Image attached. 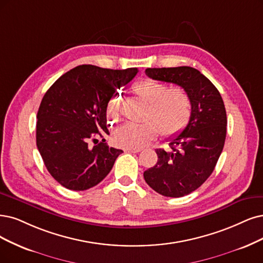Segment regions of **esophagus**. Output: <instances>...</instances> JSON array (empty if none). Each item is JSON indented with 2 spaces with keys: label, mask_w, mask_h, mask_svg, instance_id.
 Wrapping results in <instances>:
<instances>
[{
  "label": "esophagus",
  "mask_w": 263,
  "mask_h": 263,
  "mask_svg": "<svg viewBox=\"0 0 263 263\" xmlns=\"http://www.w3.org/2000/svg\"><path fill=\"white\" fill-rule=\"evenodd\" d=\"M142 151V148H124V152L128 153H140Z\"/></svg>",
  "instance_id": "34e87169"
}]
</instances>
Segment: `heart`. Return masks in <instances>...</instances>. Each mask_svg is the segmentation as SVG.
<instances>
[{"instance_id": "b5f03b06", "label": "heart", "mask_w": 263, "mask_h": 263, "mask_svg": "<svg viewBox=\"0 0 263 263\" xmlns=\"http://www.w3.org/2000/svg\"><path fill=\"white\" fill-rule=\"evenodd\" d=\"M133 91L148 104L145 123H126L115 133L117 145L125 148H140L162 134L171 137L187 125L192 104L186 91L180 86H167L151 79H144L133 85ZM108 119L116 122L119 118V96L112 95L106 105Z\"/></svg>"}]
</instances>
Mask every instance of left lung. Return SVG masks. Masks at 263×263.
<instances>
[{
	"label": "left lung",
	"instance_id": "obj_1",
	"mask_svg": "<svg viewBox=\"0 0 263 263\" xmlns=\"http://www.w3.org/2000/svg\"><path fill=\"white\" fill-rule=\"evenodd\" d=\"M154 80L178 84L191 99L187 125L171 138V149H156L158 161L144 172L148 185L160 195L182 197L197 190L215 170L227 137V111L217 87L195 68H147Z\"/></svg>",
	"mask_w": 263,
	"mask_h": 263
}]
</instances>
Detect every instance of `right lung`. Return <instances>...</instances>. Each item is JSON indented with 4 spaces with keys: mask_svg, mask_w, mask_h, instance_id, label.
<instances>
[{
    "mask_svg": "<svg viewBox=\"0 0 263 263\" xmlns=\"http://www.w3.org/2000/svg\"><path fill=\"white\" fill-rule=\"evenodd\" d=\"M138 71L81 65L58 78L44 94L36 115V146L47 171L64 187L85 191L97 185L123 153L105 143L109 134L106 105ZM99 137L102 141L97 143Z\"/></svg>",
    "mask_w": 263,
    "mask_h": 263,
    "instance_id": "right-lung-1",
    "label": "right lung"
}]
</instances>
